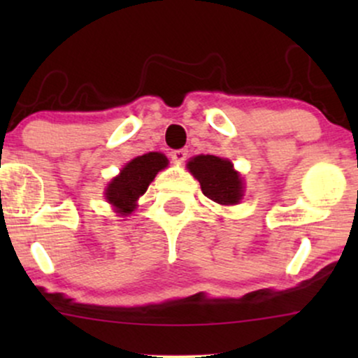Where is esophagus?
<instances>
[{
    "label": "esophagus",
    "mask_w": 358,
    "mask_h": 358,
    "mask_svg": "<svg viewBox=\"0 0 358 358\" xmlns=\"http://www.w3.org/2000/svg\"><path fill=\"white\" fill-rule=\"evenodd\" d=\"M187 155H188L187 150H175V151H171V158H173L175 162H178V163L185 162V159H187Z\"/></svg>",
    "instance_id": "1"
}]
</instances>
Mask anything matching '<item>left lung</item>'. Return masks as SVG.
<instances>
[{
  "mask_svg": "<svg viewBox=\"0 0 358 358\" xmlns=\"http://www.w3.org/2000/svg\"><path fill=\"white\" fill-rule=\"evenodd\" d=\"M188 170L200 182L205 196L220 205H234L242 199V180L229 159L200 155L188 162Z\"/></svg>",
  "mask_w": 358,
  "mask_h": 358,
  "instance_id": "8db88e82",
  "label": "left lung"
}]
</instances>
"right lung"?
<instances>
[{
	"instance_id": "1",
	"label": "right lung",
	"mask_w": 358,
	"mask_h": 358,
	"mask_svg": "<svg viewBox=\"0 0 358 358\" xmlns=\"http://www.w3.org/2000/svg\"><path fill=\"white\" fill-rule=\"evenodd\" d=\"M168 165V158L162 153H146L129 162L109 183L106 199L116 207L117 213L127 215L136 208V200L146 192L148 185L159 170Z\"/></svg>"
}]
</instances>
